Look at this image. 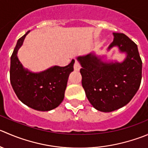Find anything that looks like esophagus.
<instances>
[{
  "mask_svg": "<svg viewBox=\"0 0 148 148\" xmlns=\"http://www.w3.org/2000/svg\"><path fill=\"white\" fill-rule=\"evenodd\" d=\"M80 68H81V66H80L79 63L78 61H76L75 63H74V70H75V71H79Z\"/></svg>",
  "mask_w": 148,
  "mask_h": 148,
  "instance_id": "esophagus-1",
  "label": "esophagus"
}]
</instances>
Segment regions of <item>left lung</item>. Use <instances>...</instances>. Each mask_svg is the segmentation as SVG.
<instances>
[{"instance_id":"8db88e82","label":"left lung","mask_w":148,"mask_h":148,"mask_svg":"<svg viewBox=\"0 0 148 148\" xmlns=\"http://www.w3.org/2000/svg\"><path fill=\"white\" fill-rule=\"evenodd\" d=\"M118 47L125 53L122 62L103 61L94 52L77 57L82 69V84L92 106L102 112H111L130 103L140 88L143 62L137 45L123 33H114L110 51Z\"/></svg>"}]
</instances>
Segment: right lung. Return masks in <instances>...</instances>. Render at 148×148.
Returning a JSON list of instances; mask_svg holds the SVG:
<instances>
[{"label": "right lung", "instance_id": "1", "mask_svg": "<svg viewBox=\"0 0 148 148\" xmlns=\"http://www.w3.org/2000/svg\"><path fill=\"white\" fill-rule=\"evenodd\" d=\"M30 31L17 41L11 57L10 80L18 98L26 106L40 111L58 107L64 98L69 76L74 71V60L68 66H53L38 73L24 68L17 57L18 49Z\"/></svg>", "mask_w": 148, "mask_h": 148}]
</instances>
